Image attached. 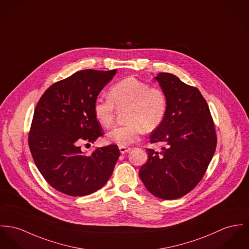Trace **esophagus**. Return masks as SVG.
Returning a JSON list of instances; mask_svg holds the SVG:
<instances>
[{"label":"esophagus","instance_id":"34e87169","mask_svg":"<svg viewBox=\"0 0 249 249\" xmlns=\"http://www.w3.org/2000/svg\"><path fill=\"white\" fill-rule=\"evenodd\" d=\"M119 151L122 154H124V153H129L131 151V148L130 147H119Z\"/></svg>","mask_w":249,"mask_h":249}]
</instances>
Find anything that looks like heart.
Listing matches in <instances>:
<instances>
[{"instance_id": "heart-1", "label": "heart", "mask_w": 249, "mask_h": 249, "mask_svg": "<svg viewBox=\"0 0 249 249\" xmlns=\"http://www.w3.org/2000/svg\"><path fill=\"white\" fill-rule=\"evenodd\" d=\"M109 99L97 98L94 103V115L104 128H110L115 121V107L125 109L123 126L116 127L107 134V140L120 147H126L140 140L146 132L156 129L164 120L168 111V98L159 87L134 77H126L112 85Z\"/></svg>"}]
</instances>
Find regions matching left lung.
I'll use <instances>...</instances> for the list:
<instances>
[{"label":"left lung","mask_w":249,"mask_h":249,"mask_svg":"<svg viewBox=\"0 0 249 249\" xmlns=\"http://www.w3.org/2000/svg\"><path fill=\"white\" fill-rule=\"evenodd\" d=\"M155 79L167 96L168 111L150 141L164 145L160 152L147 149L148 160L139 177L155 197L174 200L202 180L215 153L217 135L209 105L196 87L169 73Z\"/></svg>","instance_id":"8db88e82"}]
</instances>
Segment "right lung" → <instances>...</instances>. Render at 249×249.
Here are the masks:
<instances>
[{
	"instance_id": "obj_1",
	"label": "right lung",
	"mask_w": 249,
	"mask_h": 249,
	"mask_svg": "<svg viewBox=\"0 0 249 249\" xmlns=\"http://www.w3.org/2000/svg\"><path fill=\"white\" fill-rule=\"evenodd\" d=\"M116 70H81L52 84L40 96L28 134L38 171L57 192L84 196L101 189L120 155L117 145L96 148L89 155L81 144L103 136L94 103Z\"/></svg>"
}]
</instances>
